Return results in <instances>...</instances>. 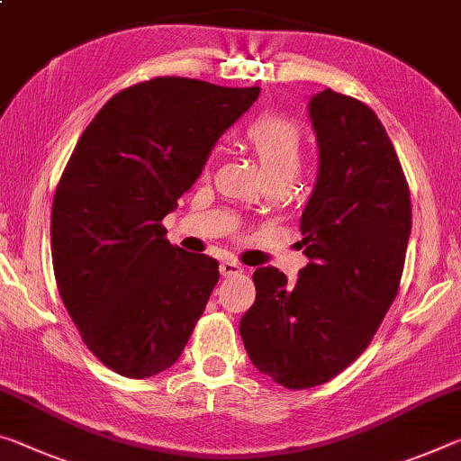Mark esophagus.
<instances>
[{"label": "esophagus", "mask_w": 461, "mask_h": 461, "mask_svg": "<svg viewBox=\"0 0 461 461\" xmlns=\"http://www.w3.org/2000/svg\"><path fill=\"white\" fill-rule=\"evenodd\" d=\"M219 270H221L223 276H233V275H240L244 270V267L240 265L236 260H223L221 265H219Z\"/></svg>", "instance_id": "34e87169"}]
</instances>
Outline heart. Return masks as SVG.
I'll return each mask as SVG.
<instances>
[{
	"mask_svg": "<svg viewBox=\"0 0 461 461\" xmlns=\"http://www.w3.org/2000/svg\"><path fill=\"white\" fill-rule=\"evenodd\" d=\"M246 143L257 153L267 180L294 182L303 166V135L294 121L262 114L248 125Z\"/></svg>",
	"mask_w": 461,
	"mask_h": 461,
	"instance_id": "1",
	"label": "heart"
}]
</instances>
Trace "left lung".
Segmentation results:
<instances>
[{
	"instance_id": "left-lung-1",
	"label": "left lung",
	"mask_w": 461,
	"mask_h": 461,
	"mask_svg": "<svg viewBox=\"0 0 461 461\" xmlns=\"http://www.w3.org/2000/svg\"><path fill=\"white\" fill-rule=\"evenodd\" d=\"M320 148L316 188L302 215L310 258L295 285L254 270L257 302L240 322L260 374L308 390L347 369L398 295L412 204L398 153L377 114L326 87L310 100Z\"/></svg>"
}]
</instances>
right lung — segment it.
Listing matches in <instances>:
<instances>
[{"mask_svg":"<svg viewBox=\"0 0 461 461\" xmlns=\"http://www.w3.org/2000/svg\"><path fill=\"white\" fill-rule=\"evenodd\" d=\"M258 94L153 77L114 94L79 137L50 209V254L65 310L114 374L172 367L203 316L217 260L172 246L162 219Z\"/></svg>","mask_w":461,"mask_h":461,"instance_id":"1","label":"right lung"}]
</instances>
